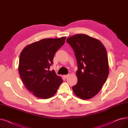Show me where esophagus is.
<instances>
[{
	"mask_svg": "<svg viewBox=\"0 0 128 128\" xmlns=\"http://www.w3.org/2000/svg\"><path fill=\"white\" fill-rule=\"evenodd\" d=\"M68 76H69V75H64L63 77H64L65 78H66Z\"/></svg>",
	"mask_w": 128,
	"mask_h": 128,
	"instance_id": "obj_1",
	"label": "esophagus"
}]
</instances>
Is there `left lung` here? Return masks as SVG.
Here are the masks:
<instances>
[{
    "mask_svg": "<svg viewBox=\"0 0 128 128\" xmlns=\"http://www.w3.org/2000/svg\"><path fill=\"white\" fill-rule=\"evenodd\" d=\"M75 53L78 82L72 90L79 98L88 100L101 89L109 74L108 57L98 40L84 34H77L66 39Z\"/></svg>",
    "mask_w": 128,
    "mask_h": 128,
    "instance_id": "obj_1",
    "label": "left lung"
}]
</instances>
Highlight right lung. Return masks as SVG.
<instances>
[{"label":"right lung","instance_id":"add662e5","mask_svg":"<svg viewBox=\"0 0 128 128\" xmlns=\"http://www.w3.org/2000/svg\"><path fill=\"white\" fill-rule=\"evenodd\" d=\"M66 37L46 38L26 46L20 56L18 71L26 88L36 96L49 98L63 82L54 70H49L56 52Z\"/></svg>","mask_w":128,"mask_h":128}]
</instances>
